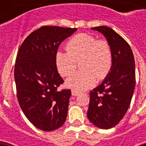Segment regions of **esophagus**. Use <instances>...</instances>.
I'll use <instances>...</instances> for the list:
<instances>
[{
	"label": "esophagus",
	"mask_w": 146,
	"mask_h": 146,
	"mask_svg": "<svg viewBox=\"0 0 146 146\" xmlns=\"http://www.w3.org/2000/svg\"><path fill=\"white\" fill-rule=\"evenodd\" d=\"M80 95V92L76 91V90H72V96H77Z\"/></svg>",
	"instance_id": "34e87169"
}]
</instances>
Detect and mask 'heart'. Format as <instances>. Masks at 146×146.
I'll return each mask as SVG.
<instances>
[{
	"label": "heart",
	"mask_w": 146,
	"mask_h": 146,
	"mask_svg": "<svg viewBox=\"0 0 146 146\" xmlns=\"http://www.w3.org/2000/svg\"><path fill=\"white\" fill-rule=\"evenodd\" d=\"M66 52L58 50L55 54L57 71L67 76L75 71L76 62L81 61L83 71L67 78L65 84L68 88L80 92L94 86L96 79L104 80L111 72L113 65L112 50L105 40H97L93 35L80 33L69 40Z\"/></svg>",
	"instance_id": "heart-1"
}]
</instances>
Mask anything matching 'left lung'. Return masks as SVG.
<instances>
[{
  "mask_svg": "<svg viewBox=\"0 0 146 146\" xmlns=\"http://www.w3.org/2000/svg\"><path fill=\"white\" fill-rule=\"evenodd\" d=\"M104 35L113 54L111 72L102 84L90 92L87 117L100 129H111L127 113L136 85L135 60L129 44L108 26L92 28Z\"/></svg>",
  "mask_w": 146,
  "mask_h": 146,
  "instance_id": "obj_1",
  "label": "left lung"
}]
</instances>
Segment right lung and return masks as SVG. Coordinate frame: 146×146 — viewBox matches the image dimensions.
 I'll return each mask as SVG.
<instances>
[{"label":"right lung","instance_id":"obj_1","mask_svg":"<svg viewBox=\"0 0 146 146\" xmlns=\"http://www.w3.org/2000/svg\"><path fill=\"white\" fill-rule=\"evenodd\" d=\"M76 30L42 26L24 40L17 53L14 78L19 106L28 120L44 131L57 129L66 119L71 91H57L64 80L55 54L60 43Z\"/></svg>","mask_w":146,"mask_h":146}]
</instances>
